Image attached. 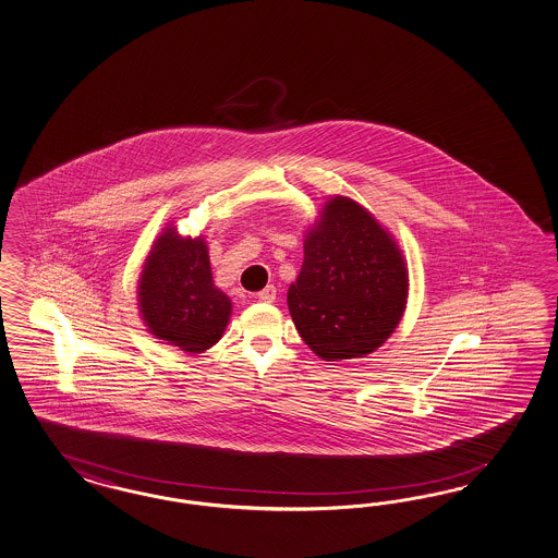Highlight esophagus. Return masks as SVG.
I'll return each instance as SVG.
<instances>
[{
  "instance_id": "1",
  "label": "esophagus",
  "mask_w": 558,
  "mask_h": 558,
  "mask_svg": "<svg viewBox=\"0 0 558 558\" xmlns=\"http://www.w3.org/2000/svg\"><path fill=\"white\" fill-rule=\"evenodd\" d=\"M257 299L264 301V303H274L276 301V287L270 284V287L264 288L262 292H257Z\"/></svg>"
}]
</instances>
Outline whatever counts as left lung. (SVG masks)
<instances>
[{"instance_id":"obj_1","label":"left lung","mask_w":558,"mask_h":558,"mask_svg":"<svg viewBox=\"0 0 558 558\" xmlns=\"http://www.w3.org/2000/svg\"><path fill=\"white\" fill-rule=\"evenodd\" d=\"M409 294L395 236L348 196L323 204L304 233L303 268L288 288V311L304 343L336 362L378 350L397 329Z\"/></svg>"}]
</instances>
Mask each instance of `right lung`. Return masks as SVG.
<instances>
[{"instance_id":"obj_1","label":"right lung","mask_w":558,"mask_h":558,"mask_svg":"<svg viewBox=\"0 0 558 558\" xmlns=\"http://www.w3.org/2000/svg\"><path fill=\"white\" fill-rule=\"evenodd\" d=\"M147 331L186 354H203L225 333L233 303L215 287L203 235L168 225L153 241L136 287Z\"/></svg>"}]
</instances>
